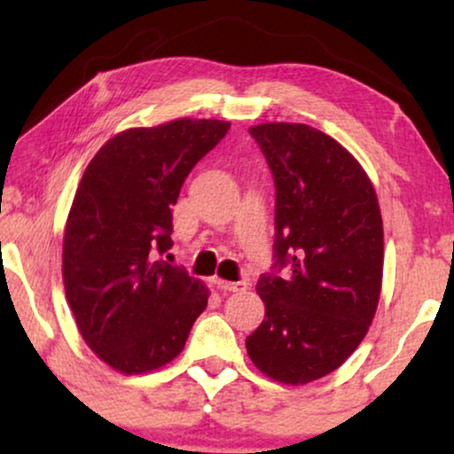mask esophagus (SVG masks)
Returning a JSON list of instances; mask_svg holds the SVG:
<instances>
[{
  "instance_id": "obj_1",
  "label": "esophagus",
  "mask_w": 454,
  "mask_h": 454,
  "mask_svg": "<svg viewBox=\"0 0 454 454\" xmlns=\"http://www.w3.org/2000/svg\"><path fill=\"white\" fill-rule=\"evenodd\" d=\"M215 288L222 292H242L247 290V282H226V279H214Z\"/></svg>"
}]
</instances>
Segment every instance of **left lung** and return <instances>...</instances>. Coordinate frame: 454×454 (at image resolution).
Returning a JSON list of instances; mask_svg holds the SVG:
<instances>
[{"mask_svg":"<svg viewBox=\"0 0 454 454\" xmlns=\"http://www.w3.org/2000/svg\"><path fill=\"white\" fill-rule=\"evenodd\" d=\"M248 133L276 183V240L257 282L265 318L247 352L270 379L304 385L340 368L368 333L385 257L380 207L366 172L327 133L302 123Z\"/></svg>","mask_w":454,"mask_h":454,"instance_id":"8db88e82","label":"left lung"}]
</instances>
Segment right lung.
<instances>
[{"instance_id":"right-lung-1","label":"right lung","mask_w":454,"mask_h":454,"mask_svg":"<svg viewBox=\"0 0 454 454\" xmlns=\"http://www.w3.org/2000/svg\"><path fill=\"white\" fill-rule=\"evenodd\" d=\"M228 121L178 119L127 129L102 145L75 191L63 239V284L88 348L123 374L183 352L207 290L172 247V206Z\"/></svg>"}]
</instances>
